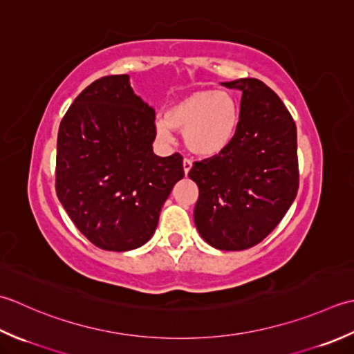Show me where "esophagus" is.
<instances>
[{"instance_id":"34e87169","label":"esophagus","mask_w":354,"mask_h":354,"mask_svg":"<svg viewBox=\"0 0 354 354\" xmlns=\"http://www.w3.org/2000/svg\"><path fill=\"white\" fill-rule=\"evenodd\" d=\"M191 168H192V162L189 160V158H185V160H183V171H185V176L189 174Z\"/></svg>"}]
</instances>
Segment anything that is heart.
<instances>
[{"mask_svg":"<svg viewBox=\"0 0 354 354\" xmlns=\"http://www.w3.org/2000/svg\"><path fill=\"white\" fill-rule=\"evenodd\" d=\"M240 128V106L227 91L200 90L171 105L165 119L156 122V134L169 143L172 129L183 133L191 153L212 157L234 142Z\"/></svg>","mask_w":354,"mask_h":354,"instance_id":"b5f03b06","label":"heart"}]
</instances>
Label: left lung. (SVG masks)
Instances as JSON below:
<instances>
[{
    "mask_svg": "<svg viewBox=\"0 0 354 354\" xmlns=\"http://www.w3.org/2000/svg\"><path fill=\"white\" fill-rule=\"evenodd\" d=\"M240 90V128L223 153L194 163L198 186L194 221L201 238L220 250L261 243L297 197V125L283 100L254 77L221 82Z\"/></svg>",
    "mask_w": 354,
    "mask_h": 354,
    "instance_id": "8db88e82",
    "label": "left lung"
}]
</instances>
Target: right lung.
<instances>
[{
    "mask_svg": "<svg viewBox=\"0 0 354 354\" xmlns=\"http://www.w3.org/2000/svg\"><path fill=\"white\" fill-rule=\"evenodd\" d=\"M154 108L134 95L128 75L90 84L61 120L57 198L100 249L127 252L149 241L185 176L182 156L154 154Z\"/></svg>",
    "mask_w": 354,
    "mask_h": 354,
    "instance_id": "right-lung-1",
    "label": "right lung"
}]
</instances>
